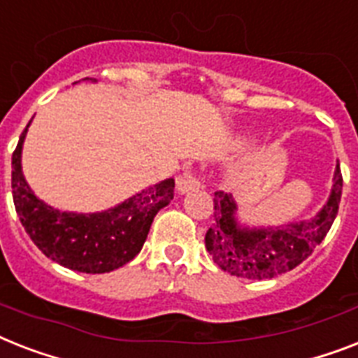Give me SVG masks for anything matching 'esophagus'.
<instances>
[{"label":"esophagus","mask_w":358,"mask_h":358,"mask_svg":"<svg viewBox=\"0 0 358 358\" xmlns=\"http://www.w3.org/2000/svg\"><path fill=\"white\" fill-rule=\"evenodd\" d=\"M200 185H202V182H200V178L196 176L194 171H184V173L178 176V180H176V189H178L182 194L196 191V189H200Z\"/></svg>","instance_id":"esophagus-1"}]
</instances>
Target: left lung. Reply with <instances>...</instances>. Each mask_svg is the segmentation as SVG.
<instances>
[{
    "instance_id": "8db88e82",
    "label": "left lung",
    "mask_w": 358,
    "mask_h": 358,
    "mask_svg": "<svg viewBox=\"0 0 358 358\" xmlns=\"http://www.w3.org/2000/svg\"><path fill=\"white\" fill-rule=\"evenodd\" d=\"M342 171L336 165L327 204L315 219L278 228H241L235 220L231 194L217 191L213 199V224L206 234V248L219 268L245 280H270L303 263L325 239L338 213L342 196Z\"/></svg>"
}]
</instances>
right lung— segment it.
I'll list each match as a JSON object with an SVG mask.
<instances>
[{"mask_svg":"<svg viewBox=\"0 0 358 358\" xmlns=\"http://www.w3.org/2000/svg\"><path fill=\"white\" fill-rule=\"evenodd\" d=\"M29 124L13 152V199L34 245L55 263L86 274H104L132 261L156 213L173 200L174 180H164L103 213L58 211L36 199L23 178L22 145Z\"/></svg>","mask_w":358,"mask_h":358,"instance_id":"add662e5","label":"right lung"}]
</instances>
